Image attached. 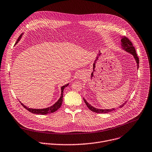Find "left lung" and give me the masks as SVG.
<instances>
[{
  "label": "left lung",
  "instance_id": "8db88e82",
  "mask_svg": "<svg viewBox=\"0 0 152 152\" xmlns=\"http://www.w3.org/2000/svg\"><path fill=\"white\" fill-rule=\"evenodd\" d=\"M121 45L122 47L124 50H125L126 51H127L128 53L132 54L133 57L134 58L136 62L137 63V68L139 67V58L137 56V54L135 50L134 47H133L132 42L126 36H123L121 37ZM84 101L86 103V104L87 105V107L91 110V111L95 112V113H107L109 112H111L113 111H115L116 110V108H112V109H98V108H96L94 107H93V106H91L90 104H89L87 101L84 98ZM126 103H124L122 105H121V106H119V108L122 107L124 106V105H125Z\"/></svg>",
  "mask_w": 152,
  "mask_h": 152
}]
</instances>
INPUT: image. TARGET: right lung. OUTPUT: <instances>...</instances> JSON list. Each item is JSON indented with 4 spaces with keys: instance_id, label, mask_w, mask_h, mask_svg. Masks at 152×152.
<instances>
[{
    "instance_id": "1",
    "label": "right lung",
    "mask_w": 152,
    "mask_h": 152,
    "mask_svg": "<svg viewBox=\"0 0 152 152\" xmlns=\"http://www.w3.org/2000/svg\"><path fill=\"white\" fill-rule=\"evenodd\" d=\"M22 34H21L20 35V36L19 37V38L18 39V40L16 41V43L17 44L19 40L20 39L21 37H22ZM69 84H67L64 86H62L61 87V97L59 98V99L55 103L54 105H53L51 107H49L48 108H42V109H33V108H28L26 107L25 105H24L23 104H22L20 102V104L21 105L25 108L27 110H28V111L32 113H34V114H37V115H47L48 113H53V112H55L56 111V110H58L61 106L62 105V101H63V92H64V90L65 87H66L68 86Z\"/></svg>"
}]
</instances>
